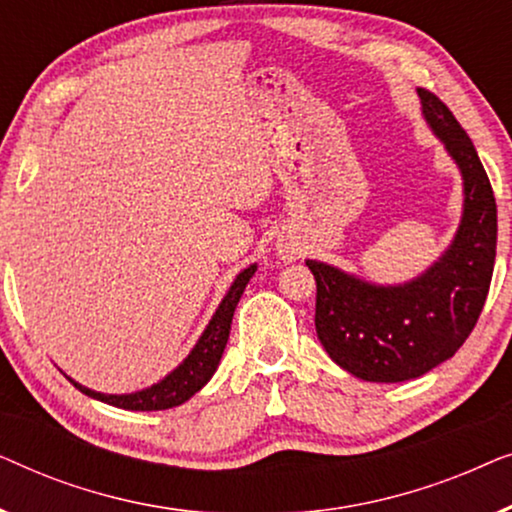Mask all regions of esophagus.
<instances>
[{"label": "esophagus", "instance_id": "1", "mask_svg": "<svg viewBox=\"0 0 512 512\" xmlns=\"http://www.w3.org/2000/svg\"><path fill=\"white\" fill-rule=\"evenodd\" d=\"M277 251H279V256L284 258V261H293V258L300 256V247H298L296 242H291V240H279L277 242Z\"/></svg>", "mask_w": 512, "mask_h": 512}]
</instances>
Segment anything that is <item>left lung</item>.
Returning <instances> with one entry per match:
<instances>
[{
    "label": "left lung",
    "mask_w": 512,
    "mask_h": 512,
    "mask_svg": "<svg viewBox=\"0 0 512 512\" xmlns=\"http://www.w3.org/2000/svg\"><path fill=\"white\" fill-rule=\"evenodd\" d=\"M422 114L464 179L457 235L424 275L377 286L305 261L317 282L314 326L328 356L366 382H405L452 359L478 324L496 258V200L478 151L452 111L419 88Z\"/></svg>",
    "instance_id": "obj_1"
}]
</instances>
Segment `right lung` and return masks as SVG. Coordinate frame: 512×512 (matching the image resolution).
<instances>
[{
  "label": "right lung",
  "instance_id": "add662e5",
  "mask_svg": "<svg viewBox=\"0 0 512 512\" xmlns=\"http://www.w3.org/2000/svg\"><path fill=\"white\" fill-rule=\"evenodd\" d=\"M254 272H256V265H249L247 270H242L240 275L235 277V282L228 289L226 298L221 300L219 310L214 312V317H212V321H209V326L205 328V333L200 335L198 345L191 349V354H188L170 375L153 384V387L135 391V394H100V391H93V389L83 387V384H79V382H74L72 377H67V380L72 382L74 387L81 391V394L97 398V401H102V403L116 405V408H123V410L151 412V410L177 408V405L186 403L188 398H191L193 394H198V391L205 387L209 380H212L214 370L221 361L223 349H226L235 307H237V303H240L244 286L249 284V279L254 277Z\"/></svg>",
  "mask_w": 512,
  "mask_h": 512
}]
</instances>
